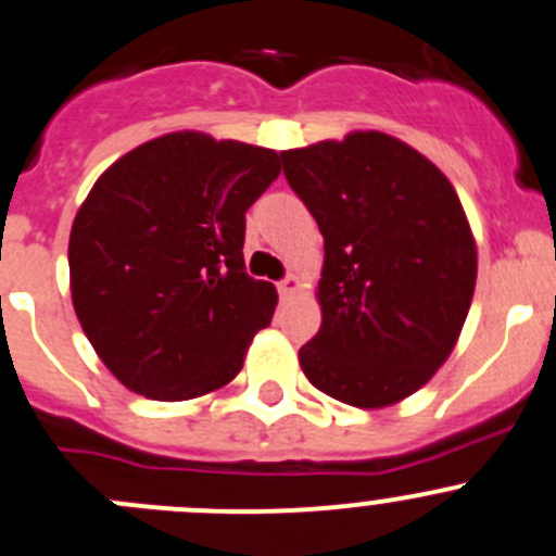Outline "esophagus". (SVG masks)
Segmentation results:
<instances>
[{
  "mask_svg": "<svg viewBox=\"0 0 556 556\" xmlns=\"http://www.w3.org/2000/svg\"><path fill=\"white\" fill-rule=\"evenodd\" d=\"M298 287H300L298 278H294V275H287V278H283V281L278 283V292H281V298H289V294L298 292Z\"/></svg>",
  "mask_w": 556,
  "mask_h": 556,
  "instance_id": "34e87169",
  "label": "esophagus"
}]
</instances>
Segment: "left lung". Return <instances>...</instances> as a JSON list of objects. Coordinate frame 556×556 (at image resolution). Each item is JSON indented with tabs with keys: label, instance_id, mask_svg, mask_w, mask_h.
I'll list each match as a JSON object with an SVG mask.
<instances>
[{
	"label": "left lung",
	"instance_id": "8db88e82",
	"mask_svg": "<svg viewBox=\"0 0 556 556\" xmlns=\"http://www.w3.org/2000/svg\"><path fill=\"white\" fill-rule=\"evenodd\" d=\"M281 161L325 237L321 327L300 366L343 404H395L447 361L472 303L478 251L456 190L428 157L377 130Z\"/></svg>",
	"mask_w": 556,
	"mask_h": 556
}]
</instances>
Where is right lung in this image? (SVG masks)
<instances>
[{
    "label": "right lung",
    "mask_w": 556,
    "mask_h": 556,
    "mask_svg": "<svg viewBox=\"0 0 556 556\" xmlns=\"http://www.w3.org/2000/svg\"><path fill=\"white\" fill-rule=\"evenodd\" d=\"M278 174L273 150L182 130L94 182L71 229V294L125 388L188 401L240 374L278 303L273 283L245 273V213Z\"/></svg>",
    "instance_id": "add662e5"
}]
</instances>
